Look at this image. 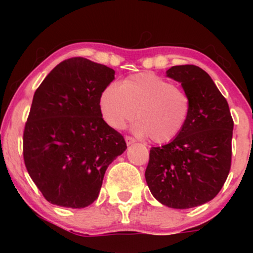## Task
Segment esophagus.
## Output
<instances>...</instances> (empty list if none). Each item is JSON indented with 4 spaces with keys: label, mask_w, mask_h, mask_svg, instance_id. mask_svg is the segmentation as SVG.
Returning a JSON list of instances; mask_svg holds the SVG:
<instances>
[{
    "label": "esophagus",
    "mask_w": 253,
    "mask_h": 253,
    "mask_svg": "<svg viewBox=\"0 0 253 253\" xmlns=\"http://www.w3.org/2000/svg\"><path fill=\"white\" fill-rule=\"evenodd\" d=\"M125 140H126L127 145H130V144L135 143V139L133 138V136H130V135H126V136H125Z\"/></svg>",
    "instance_id": "34e87169"
}]
</instances>
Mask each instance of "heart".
Returning <instances> with one entry per match:
<instances>
[{
	"instance_id": "heart-1",
	"label": "heart",
	"mask_w": 253,
	"mask_h": 253,
	"mask_svg": "<svg viewBox=\"0 0 253 253\" xmlns=\"http://www.w3.org/2000/svg\"><path fill=\"white\" fill-rule=\"evenodd\" d=\"M101 114L107 124L121 129L134 117L135 130L155 143H169L179 135L189 119L191 100L184 90L151 72L110 83L100 95Z\"/></svg>"
}]
</instances>
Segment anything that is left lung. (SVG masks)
Returning <instances> with one entry per match:
<instances>
[{
    "mask_svg": "<svg viewBox=\"0 0 253 253\" xmlns=\"http://www.w3.org/2000/svg\"><path fill=\"white\" fill-rule=\"evenodd\" d=\"M168 76L191 100L188 123L177 138L151 147L145 178L152 195L171 208L185 210L211 201L231 169L233 119L210 75L195 65H176Z\"/></svg>",
    "mask_w": 253,
    "mask_h": 253,
    "instance_id": "8db88e82",
    "label": "left lung"
}]
</instances>
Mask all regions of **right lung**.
I'll use <instances>...</instances> for the list:
<instances>
[{
    "mask_svg": "<svg viewBox=\"0 0 253 253\" xmlns=\"http://www.w3.org/2000/svg\"><path fill=\"white\" fill-rule=\"evenodd\" d=\"M114 75L86 58H69L34 92L24 130V161L38 189L53 205H91L108 165L127 149L100 109L101 92Z\"/></svg>",
    "mask_w": 253,
    "mask_h": 253,
    "instance_id": "1",
    "label": "right lung"
}]
</instances>
